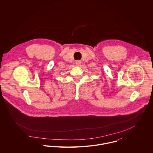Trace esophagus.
<instances>
[{"label":"esophagus","instance_id":"obj_1","mask_svg":"<svg viewBox=\"0 0 153 153\" xmlns=\"http://www.w3.org/2000/svg\"><path fill=\"white\" fill-rule=\"evenodd\" d=\"M81 64V61H76V65L77 66H79Z\"/></svg>","mask_w":153,"mask_h":153}]
</instances>
